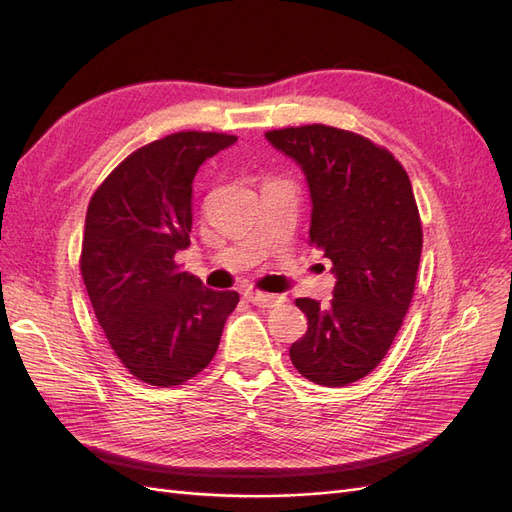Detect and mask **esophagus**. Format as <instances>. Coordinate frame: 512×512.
I'll list each match as a JSON object with an SVG mask.
<instances>
[{
    "mask_svg": "<svg viewBox=\"0 0 512 512\" xmlns=\"http://www.w3.org/2000/svg\"><path fill=\"white\" fill-rule=\"evenodd\" d=\"M245 299L258 307H275L284 301V297H280V294H269V292H258V290H247Z\"/></svg>",
    "mask_w": 512,
    "mask_h": 512,
    "instance_id": "34e87169",
    "label": "esophagus"
}]
</instances>
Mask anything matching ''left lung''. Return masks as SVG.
Here are the masks:
<instances>
[{
  "label": "left lung",
  "instance_id": "left-lung-1",
  "mask_svg": "<svg viewBox=\"0 0 512 512\" xmlns=\"http://www.w3.org/2000/svg\"><path fill=\"white\" fill-rule=\"evenodd\" d=\"M312 196L309 245L333 262L329 305L297 299L307 333L290 346L299 374L322 386L365 378L389 352L412 303L423 250L410 177L389 149L333 126L269 130Z\"/></svg>",
  "mask_w": 512,
  "mask_h": 512
}]
</instances>
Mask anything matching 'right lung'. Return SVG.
Segmentation results:
<instances>
[{
    "label": "right lung",
    "instance_id": "add662e5",
    "mask_svg": "<svg viewBox=\"0 0 512 512\" xmlns=\"http://www.w3.org/2000/svg\"><path fill=\"white\" fill-rule=\"evenodd\" d=\"M224 132H175L123 160L87 207L81 275L100 327L136 380L179 386L218 352L235 290L205 288L175 254L190 245L198 166L230 147Z\"/></svg>",
    "mask_w": 512,
    "mask_h": 512
}]
</instances>
